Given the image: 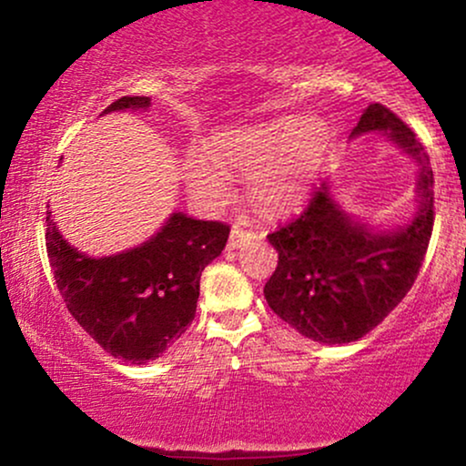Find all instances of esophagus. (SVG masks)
<instances>
[{
	"mask_svg": "<svg viewBox=\"0 0 466 466\" xmlns=\"http://www.w3.org/2000/svg\"><path fill=\"white\" fill-rule=\"evenodd\" d=\"M251 238H254V234L248 232V229L234 226L232 232H229V248H232V249L243 248V245H248Z\"/></svg>",
	"mask_w": 466,
	"mask_h": 466,
	"instance_id": "1",
	"label": "esophagus"
}]
</instances>
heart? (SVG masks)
Listing matches in <instances>:
<instances>
[{
	"instance_id": "heart-1",
	"label": "heart",
	"mask_w": 466,
	"mask_h": 466,
	"mask_svg": "<svg viewBox=\"0 0 466 466\" xmlns=\"http://www.w3.org/2000/svg\"><path fill=\"white\" fill-rule=\"evenodd\" d=\"M329 144L330 133L324 122L307 117L228 133L215 142L212 153L223 168L251 175L249 199L260 210L285 215L307 199ZM184 173L197 195L215 201L228 195L226 173L206 155H188Z\"/></svg>"
}]
</instances>
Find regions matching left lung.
Segmentation results:
<instances>
[{
    "mask_svg": "<svg viewBox=\"0 0 466 466\" xmlns=\"http://www.w3.org/2000/svg\"><path fill=\"white\" fill-rule=\"evenodd\" d=\"M386 131L420 162V210L408 228L374 234L350 221L326 184L300 217L267 234L278 267L265 300L278 318L313 341L346 344L370 333L408 296L434 229V173L416 133L386 105L363 111L352 136Z\"/></svg>",
    "mask_w": 466,
    "mask_h": 466,
    "instance_id": "1",
    "label": "left lung"
}]
</instances>
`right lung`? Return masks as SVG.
<instances>
[{"label":"right lung","instance_id":"1","mask_svg":"<svg viewBox=\"0 0 466 466\" xmlns=\"http://www.w3.org/2000/svg\"><path fill=\"white\" fill-rule=\"evenodd\" d=\"M147 96H122L105 109H144ZM46 249L67 311L103 350L127 363L159 357L195 319L199 280L221 254L229 226L175 212L151 240L106 258L66 243L50 212Z\"/></svg>","mask_w":466,"mask_h":466}]
</instances>
